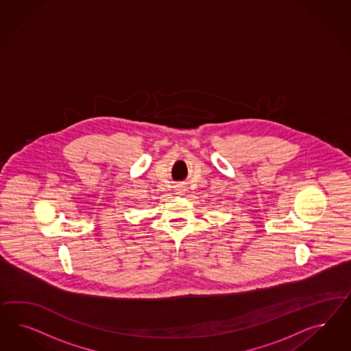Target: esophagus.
<instances>
[{
	"label": "esophagus",
	"instance_id": "esophagus-1",
	"mask_svg": "<svg viewBox=\"0 0 351 351\" xmlns=\"http://www.w3.org/2000/svg\"><path fill=\"white\" fill-rule=\"evenodd\" d=\"M184 191H185V188H182V185H176V186H175V193H176L178 195H182Z\"/></svg>",
	"mask_w": 351,
	"mask_h": 351
}]
</instances>
